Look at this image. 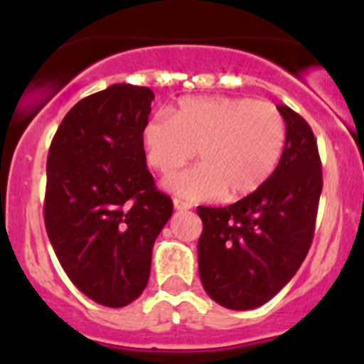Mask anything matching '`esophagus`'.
Segmentation results:
<instances>
[{"mask_svg":"<svg viewBox=\"0 0 364 364\" xmlns=\"http://www.w3.org/2000/svg\"><path fill=\"white\" fill-rule=\"evenodd\" d=\"M173 205H175L176 211L191 210V204H189L188 200H182V198H175V200H173Z\"/></svg>","mask_w":364,"mask_h":364,"instance_id":"esophagus-1","label":"esophagus"}]
</instances>
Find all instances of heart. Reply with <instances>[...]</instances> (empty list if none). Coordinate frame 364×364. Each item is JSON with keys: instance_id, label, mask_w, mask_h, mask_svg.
Instances as JSON below:
<instances>
[{"instance_id": "obj_1", "label": "heart", "mask_w": 364, "mask_h": 364, "mask_svg": "<svg viewBox=\"0 0 364 364\" xmlns=\"http://www.w3.org/2000/svg\"><path fill=\"white\" fill-rule=\"evenodd\" d=\"M144 153L151 167L171 173L200 154L202 162L167 176L164 186L188 200L252 195L273 175L286 144V122L269 102L233 96L182 98L169 118L144 124Z\"/></svg>"}]
</instances>
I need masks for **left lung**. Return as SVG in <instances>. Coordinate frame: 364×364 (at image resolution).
<instances>
[{
	"instance_id": "obj_1",
	"label": "left lung",
	"mask_w": 364,
	"mask_h": 364,
	"mask_svg": "<svg viewBox=\"0 0 364 364\" xmlns=\"http://www.w3.org/2000/svg\"><path fill=\"white\" fill-rule=\"evenodd\" d=\"M286 144L273 175L226 208L198 205V273L205 294L230 310H253L291 281L314 239L323 191L317 142L306 120L279 105Z\"/></svg>"
}]
</instances>
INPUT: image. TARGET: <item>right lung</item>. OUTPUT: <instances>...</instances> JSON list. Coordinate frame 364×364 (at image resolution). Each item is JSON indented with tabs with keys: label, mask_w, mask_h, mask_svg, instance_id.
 <instances>
[{
	"label": "right lung",
	"mask_w": 364,
	"mask_h": 364,
	"mask_svg": "<svg viewBox=\"0 0 364 364\" xmlns=\"http://www.w3.org/2000/svg\"><path fill=\"white\" fill-rule=\"evenodd\" d=\"M153 100L151 89L131 83L80 100L47 159L45 228L54 253L73 284L109 308L140 297L153 244L173 215L140 140Z\"/></svg>",
	"instance_id": "right-lung-1"
}]
</instances>
